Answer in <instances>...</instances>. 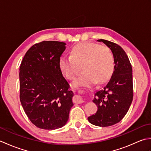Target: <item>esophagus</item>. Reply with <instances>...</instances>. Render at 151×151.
Returning <instances> with one entry per match:
<instances>
[{
  "instance_id": "esophagus-1",
  "label": "esophagus",
  "mask_w": 151,
  "mask_h": 151,
  "mask_svg": "<svg viewBox=\"0 0 151 151\" xmlns=\"http://www.w3.org/2000/svg\"><path fill=\"white\" fill-rule=\"evenodd\" d=\"M75 100L78 104H81L82 102H84V99H83L81 96H75Z\"/></svg>"
}]
</instances>
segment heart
Returning <instances> with one entry per match:
<instances>
[{
    "mask_svg": "<svg viewBox=\"0 0 151 151\" xmlns=\"http://www.w3.org/2000/svg\"><path fill=\"white\" fill-rule=\"evenodd\" d=\"M82 65L83 73L74 82V86H89L108 79L114 68V58L107 46L91 43H78L73 47L70 56H62L59 60L61 71L65 77L73 81Z\"/></svg>",
    "mask_w": 151,
    "mask_h": 151,
    "instance_id": "1",
    "label": "heart"
}]
</instances>
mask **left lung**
Instances as JSON below:
<instances>
[{
  "label": "left lung",
  "instance_id": "obj_1",
  "mask_svg": "<svg viewBox=\"0 0 151 151\" xmlns=\"http://www.w3.org/2000/svg\"><path fill=\"white\" fill-rule=\"evenodd\" d=\"M98 41L111 49L115 66L111 77L95 93L93 102L97 111L88 119L93 124L105 127L119 123L129 110L134 96L132 69L127 54L119 45L105 40Z\"/></svg>",
  "mask_w": 151,
  "mask_h": 151
}]
</instances>
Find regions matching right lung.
I'll use <instances>...</instances> for the list:
<instances>
[{"label": "right lung", "mask_w": 151, "mask_h": 151, "mask_svg": "<svg viewBox=\"0 0 151 151\" xmlns=\"http://www.w3.org/2000/svg\"><path fill=\"white\" fill-rule=\"evenodd\" d=\"M65 43L43 41L32 46L19 69L20 101L27 117L41 129L55 130L68 121L73 92L59 67Z\"/></svg>", "instance_id": "obj_1"}]
</instances>
